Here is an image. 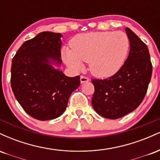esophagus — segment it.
Wrapping results in <instances>:
<instances>
[{"mask_svg": "<svg viewBox=\"0 0 160 160\" xmlns=\"http://www.w3.org/2000/svg\"><path fill=\"white\" fill-rule=\"evenodd\" d=\"M89 78H86L85 76H80V82L83 83V82H86L89 81Z\"/></svg>", "mask_w": 160, "mask_h": 160, "instance_id": "34e87169", "label": "esophagus"}]
</instances>
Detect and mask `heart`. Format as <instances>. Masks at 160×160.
<instances>
[{
    "instance_id": "b5f03b06",
    "label": "heart",
    "mask_w": 160,
    "mask_h": 160,
    "mask_svg": "<svg viewBox=\"0 0 160 160\" xmlns=\"http://www.w3.org/2000/svg\"><path fill=\"white\" fill-rule=\"evenodd\" d=\"M71 49L63 50L64 59L74 71L82 68V62L89 63L94 76L107 78L123 65L130 48L128 37L122 32H101L78 34L70 42Z\"/></svg>"
}]
</instances>
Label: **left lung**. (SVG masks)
<instances>
[{
  "label": "left lung",
  "instance_id": "8db88e82",
  "mask_svg": "<svg viewBox=\"0 0 160 160\" xmlns=\"http://www.w3.org/2000/svg\"><path fill=\"white\" fill-rule=\"evenodd\" d=\"M130 51L122 68L104 80L92 79L95 92L92 104L99 115L111 120L133 111L142 102L151 79L152 63L148 47L126 28Z\"/></svg>",
  "mask_w": 160,
  "mask_h": 160
}]
</instances>
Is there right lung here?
I'll return each instance as SVG.
<instances>
[{
	"instance_id": "1",
	"label": "right lung",
	"mask_w": 160,
	"mask_h": 160,
	"mask_svg": "<svg viewBox=\"0 0 160 160\" xmlns=\"http://www.w3.org/2000/svg\"><path fill=\"white\" fill-rule=\"evenodd\" d=\"M62 36L59 33H40L26 40L12 60V90L24 111L37 120L61 116L70 95L80 84V76L69 78L50 65L51 61L62 63Z\"/></svg>"
}]
</instances>
